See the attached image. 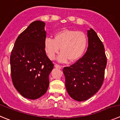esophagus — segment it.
<instances>
[{"label":"esophagus","instance_id":"esophagus-1","mask_svg":"<svg viewBox=\"0 0 120 120\" xmlns=\"http://www.w3.org/2000/svg\"><path fill=\"white\" fill-rule=\"evenodd\" d=\"M54 66L56 68H58V69H61V68H62V66H60L59 64H55Z\"/></svg>","mask_w":120,"mask_h":120}]
</instances>
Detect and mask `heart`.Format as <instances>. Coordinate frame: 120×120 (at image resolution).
Returning a JSON list of instances; mask_svg holds the SVG:
<instances>
[{"instance_id": "heart-1", "label": "heart", "mask_w": 120, "mask_h": 120, "mask_svg": "<svg viewBox=\"0 0 120 120\" xmlns=\"http://www.w3.org/2000/svg\"><path fill=\"white\" fill-rule=\"evenodd\" d=\"M88 45V38L83 32L63 30L56 32L54 38H46L44 42L45 51L51 60H54L60 48L59 61L73 62L83 56Z\"/></svg>"}]
</instances>
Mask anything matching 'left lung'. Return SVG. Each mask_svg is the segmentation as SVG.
Segmentation results:
<instances>
[{"label": "left lung", "instance_id": "obj_1", "mask_svg": "<svg viewBox=\"0 0 120 120\" xmlns=\"http://www.w3.org/2000/svg\"><path fill=\"white\" fill-rule=\"evenodd\" d=\"M88 47L83 56L70 67L63 68L65 85L70 97L86 101L96 94L104 80L107 56L104 44L95 31H88Z\"/></svg>", "mask_w": 120, "mask_h": 120}]
</instances>
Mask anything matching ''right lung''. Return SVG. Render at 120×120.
<instances>
[{
	"label": "right lung",
	"instance_id": "add662e5",
	"mask_svg": "<svg viewBox=\"0 0 120 120\" xmlns=\"http://www.w3.org/2000/svg\"><path fill=\"white\" fill-rule=\"evenodd\" d=\"M45 23L32 22L16 38L10 57L13 86L25 98L36 99L49 86V75L54 68L47 56L44 42Z\"/></svg>",
	"mask_w": 120,
	"mask_h": 120
}]
</instances>
